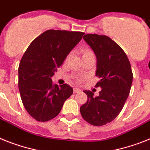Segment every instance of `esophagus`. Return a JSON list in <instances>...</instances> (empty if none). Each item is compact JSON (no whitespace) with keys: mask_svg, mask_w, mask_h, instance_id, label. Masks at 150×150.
<instances>
[{"mask_svg":"<svg viewBox=\"0 0 150 150\" xmlns=\"http://www.w3.org/2000/svg\"><path fill=\"white\" fill-rule=\"evenodd\" d=\"M80 91H81V89L78 88H73V92L75 93V94L80 92Z\"/></svg>","mask_w":150,"mask_h":150,"instance_id":"1","label":"esophagus"}]
</instances>
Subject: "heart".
I'll list each match as a JSON object with an SVG mask.
<instances>
[{
    "instance_id": "obj_1",
    "label": "heart",
    "mask_w": 150,
    "mask_h": 150,
    "mask_svg": "<svg viewBox=\"0 0 150 150\" xmlns=\"http://www.w3.org/2000/svg\"><path fill=\"white\" fill-rule=\"evenodd\" d=\"M81 56H82V58L87 57V56H94V52H93L91 50H88V49H83L81 51Z\"/></svg>"
}]
</instances>
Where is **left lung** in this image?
Wrapping results in <instances>:
<instances>
[{
	"label": "left lung",
	"mask_w": 150,
	"mask_h": 150,
	"mask_svg": "<svg viewBox=\"0 0 150 150\" xmlns=\"http://www.w3.org/2000/svg\"><path fill=\"white\" fill-rule=\"evenodd\" d=\"M83 39L97 58L96 75L100 81L99 95L84 91L88 100L80 108L84 118L91 125L103 126L114 120L124 108L133 81L131 65L118 44L107 36L86 34Z\"/></svg>",
	"instance_id": "obj_1"
}]
</instances>
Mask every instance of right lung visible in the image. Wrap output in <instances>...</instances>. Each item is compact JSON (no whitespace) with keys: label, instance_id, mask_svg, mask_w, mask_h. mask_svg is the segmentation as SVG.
<instances>
[{"label":"right lung","instance_id":"add662e5","mask_svg":"<svg viewBox=\"0 0 150 150\" xmlns=\"http://www.w3.org/2000/svg\"><path fill=\"white\" fill-rule=\"evenodd\" d=\"M84 34L46 30L30 43L23 56L18 69L19 91L25 109L37 121L56 117L72 94L71 87L53 85L52 77Z\"/></svg>","mask_w":150,"mask_h":150}]
</instances>
